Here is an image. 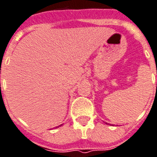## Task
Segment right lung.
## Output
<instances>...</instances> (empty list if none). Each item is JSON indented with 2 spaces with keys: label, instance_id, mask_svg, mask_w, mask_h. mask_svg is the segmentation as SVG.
Instances as JSON below:
<instances>
[{
  "label": "right lung",
  "instance_id": "add662e5",
  "mask_svg": "<svg viewBox=\"0 0 157 157\" xmlns=\"http://www.w3.org/2000/svg\"><path fill=\"white\" fill-rule=\"evenodd\" d=\"M61 125H62V124H61ZM59 126H60V125H59Z\"/></svg>",
  "mask_w": 157,
  "mask_h": 157
}]
</instances>
